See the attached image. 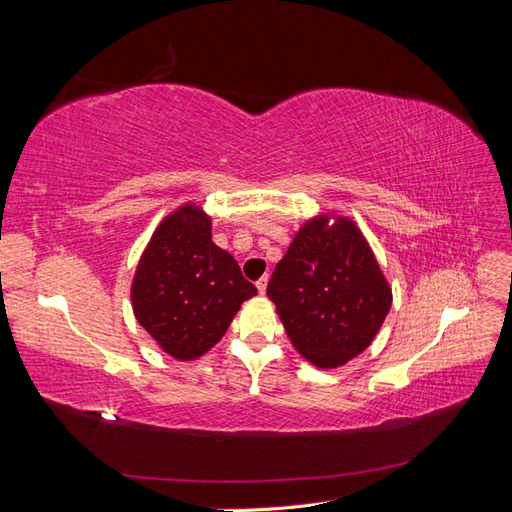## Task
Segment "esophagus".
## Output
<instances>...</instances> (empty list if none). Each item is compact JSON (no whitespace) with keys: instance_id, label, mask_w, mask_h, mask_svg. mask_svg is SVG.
Listing matches in <instances>:
<instances>
[{"instance_id":"obj_1","label":"esophagus","mask_w":512,"mask_h":512,"mask_svg":"<svg viewBox=\"0 0 512 512\" xmlns=\"http://www.w3.org/2000/svg\"><path fill=\"white\" fill-rule=\"evenodd\" d=\"M267 284H269V277H260V280L256 282V288H258V294H265L267 292Z\"/></svg>"}]
</instances>
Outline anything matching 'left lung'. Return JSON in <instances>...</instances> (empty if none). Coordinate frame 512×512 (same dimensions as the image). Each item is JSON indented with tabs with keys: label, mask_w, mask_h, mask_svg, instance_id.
<instances>
[{
	"label": "left lung",
	"mask_w": 512,
	"mask_h": 512,
	"mask_svg": "<svg viewBox=\"0 0 512 512\" xmlns=\"http://www.w3.org/2000/svg\"><path fill=\"white\" fill-rule=\"evenodd\" d=\"M292 346L320 369L361 354L389 314L393 292L361 228L320 213L294 235L267 286Z\"/></svg>",
	"instance_id": "obj_1"
}]
</instances>
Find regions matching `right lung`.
I'll use <instances>...</instances> for the list:
<instances>
[{
    "label": "right lung",
    "mask_w": 512,
    "mask_h": 512,
    "mask_svg": "<svg viewBox=\"0 0 512 512\" xmlns=\"http://www.w3.org/2000/svg\"><path fill=\"white\" fill-rule=\"evenodd\" d=\"M256 286L211 241V218L194 203L168 213L132 280L138 324L177 361H194L220 342Z\"/></svg>",
    "instance_id": "1"
}]
</instances>
